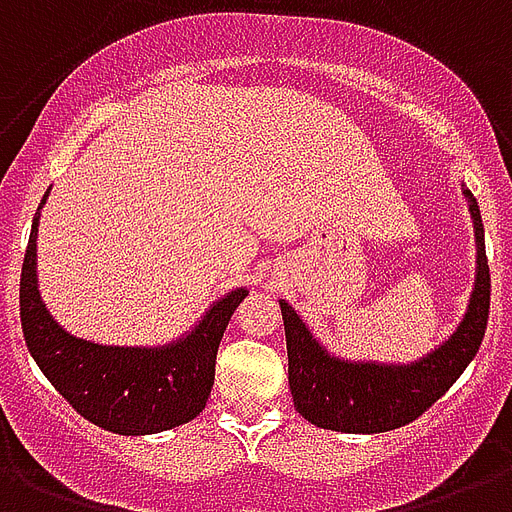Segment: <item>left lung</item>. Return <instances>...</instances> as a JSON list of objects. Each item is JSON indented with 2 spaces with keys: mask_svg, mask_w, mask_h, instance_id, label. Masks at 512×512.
<instances>
[{
  "mask_svg": "<svg viewBox=\"0 0 512 512\" xmlns=\"http://www.w3.org/2000/svg\"><path fill=\"white\" fill-rule=\"evenodd\" d=\"M465 198L476 230V285L463 322L420 362L375 365L330 357L306 330L301 317L280 301L288 341L290 394L301 418L317 428L341 433L394 431L418 420L463 375L484 341L492 296L481 211L470 190H465Z\"/></svg>",
  "mask_w": 512,
  "mask_h": 512,
  "instance_id": "left-lung-1",
  "label": "left lung"
}]
</instances>
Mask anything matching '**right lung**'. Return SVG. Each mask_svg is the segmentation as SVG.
<instances>
[{"label": "right lung", "mask_w": 512, "mask_h": 512, "mask_svg": "<svg viewBox=\"0 0 512 512\" xmlns=\"http://www.w3.org/2000/svg\"><path fill=\"white\" fill-rule=\"evenodd\" d=\"M36 232L39 216L31 224L20 272V325L31 357L65 402L89 423L121 436L169 431L198 418L214 386L222 335L248 290L227 293L208 309L190 335L171 346L121 349L81 341L52 320L39 296Z\"/></svg>", "instance_id": "1"}]
</instances>
